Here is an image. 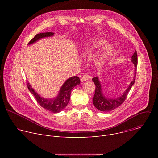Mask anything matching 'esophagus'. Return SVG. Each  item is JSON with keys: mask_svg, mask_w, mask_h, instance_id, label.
Segmentation results:
<instances>
[{"mask_svg": "<svg viewBox=\"0 0 158 158\" xmlns=\"http://www.w3.org/2000/svg\"><path fill=\"white\" fill-rule=\"evenodd\" d=\"M90 79H91V76H89L87 74H85V75H84L81 77V81H87V80Z\"/></svg>", "mask_w": 158, "mask_h": 158, "instance_id": "34e87169", "label": "esophagus"}]
</instances>
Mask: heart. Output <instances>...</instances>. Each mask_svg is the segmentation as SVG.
I'll return each mask as SVG.
<instances>
[{
	"mask_svg": "<svg viewBox=\"0 0 158 158\" xmlns=\"http://www.w3.org/2000/svg\"><path fill=\"white\" fill-rule=\"evenodd\" d=\"M106 44V42L103 40H98L93 41V42L89 44L85 47V52L87 54H90L94 52L96 49L100 48L103 45ZM112 51V47L110 45L106 46L103 51L101 54L98 56L94 59L95 65L98 67H102L110 56Z\"/></svg>",
	"mask_w": 158,
	"mask_h": 158,
	"instance_id": "b5f03b06",
	"label": "heart"
}]
</instances>
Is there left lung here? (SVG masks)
Segmentation results:
<instances>
[{"mask_svg":"<svg viewBox=\"0 0 158 158\" xmlns=\"http://www.w3.org/2000/svg\"><path fill=\"white\" fill-rule=\"evenodd\" d=\"M131 61L134 64V75L136 76V71H137V66H138V54L136 51L134 52V54L131 57ZM135 76L133 79V81L131 82L129 86L126 90V91L123 93L122 96L120 97L116 98V99H109L104 97L102 93V89L101 86L100 82L98 77H94L93 78V81L94 82L96 85V90H95V94L94 95L93 99V103L94 106L99 110L103 112H108L115 109L116 108L118 107L121 106L125 99L127 98V94L132 85L135 82Z\"/></svg>","mask_w":158,"mask_h":158,"instance_id":"left-lung-1","label":"left lung"}]
</instances>
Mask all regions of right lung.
<instances>
[{
	"mask_svg": "<svg viewBox=\"0 0 158 158\" xmlns=\"http://www.w3.org/2000/svg\"><path fill=\"white\" fill-rule=\"evenodd\" d=\"M54 34L53 32H44L40 33L35 35V36L30 40L28 44H32L36 42L37 40L46 37H49L53 35ZM81 82L79 77L77 76H74L69 78L65 83L62 85L60 88L58 96L53 99H49L40 97L30 85L29 83H27V88L29 91L34 95L37 103L43 108L46 109L54 113H57L61 111L68 104L70 100L71 92L72 89L77 85L79 84Z\"/></svg>",
	"mask_w": 158,
	"mask_h": 158,
	"instance_id": "obj_1",
	"label": "right lung"
}]
</instances>
